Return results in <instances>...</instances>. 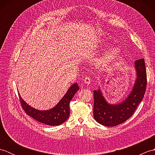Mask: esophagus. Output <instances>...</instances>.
Here are the masks:
<instances>
[{
  "mask_svg": "<svg viewBox=\"0 0 155 155\" xmlns=\"http://www.w3.org/2000/svg\"><path fill=\"white\" fill-rule=\"evenodd\" d=\"M91 78H89V77L85 78V79H84V83H85V84H91Z\"/></svg>",
  "mask_w": 155,
  "mask_h": 155,
  "instance_id": "1",
  "label": "esophagus"
}]
</instances>
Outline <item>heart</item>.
<instances>
[{"label": "heart", "mask_w": 155, "mask_h": 155, "mask_svg": "<svg viewBox=\"0 0 155 155\" xmlns=\"http://www.w3.org/2000/svg\"><path fill=\"white\" fill-rule=\"evenodd\" d=\"M120 53V50L117 48H114L113 49H111L110 51H108L106 55L101 59V62H107L108 61H109L111 59H113L116 56H117L118 54Z\"/></svg>", "instance_id": "b5f03b06"}]
</instances>
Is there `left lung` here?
Segmentation results:
<instances>
[{
  "label": "left lung",
  "instance_id": "obj_1",
  "mask_svg": "<svg viewBox=\"0 0 155 155\" xmlns=\"http://www.w3.org/2000/svg\"><path fill=\"white\" fill-rule=\"evenodd\" d=\"M137 78L127 98L122 103L112 104L105 100L101 91H94L93 113L95 120L107 127H114L128 119L143 101L147 87V71L144 58L134 62Z\"/></svg>",
  "mask_w": 155,
  "mask_h": 155
}]
</instances>
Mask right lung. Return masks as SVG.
<instances>
[{"instance_id": "1", "label": "right lung", "mask_w": 155, "mask_h": 155, "mask_svg": "<svg viewBox=\"0 0 155 155\" xmlns=\"http://www.w3.org/2000/svg\"><path fill=\"white\" fill-rule=\"evenodd\" d=\"M79 89L78 84L76 83L68 88L64 96L59 103L51 109L40 110L35 109L28 105L19 95L22 108L25 112L34 119L50 126H57L62 124L68 119L70 114L69 103L75 93Z\"/></svg>"}]
</instances>
